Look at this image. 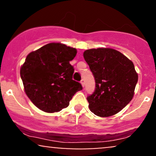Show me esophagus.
I'll use <instances>...</instances> for the list:
<instances>
[{
	"label": "esophagus",
	"mask_w": 156,
	"mask_h": 156,
	"mask_svg": "<svg viewBox=\"0 0 156 156\" xmlns=\"http://www.w3.org/2000/svg\"><path fill=\"white\" fill-rule=\"evenodd\" d=\"M80 83H81L82 87H84V85H85V80H84V79H82L80 80Z\"/></svg>",
	"instance_id": "obj_1"
}]
</instances>
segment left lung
Masks as SVG:
<instances>
[{
    "label": "left lung",
    "instance_id": "obj_1",
    "mask_svg": "<svg viewBox=\"0 0 156 156\" xmlns=\"http://www.w3.org/2000/svg\"><path fill=\"white\" fill-rule=\"evenodd\" d=\"M83 57L95 80V89L87 97L90 111L107 117L119 112L131 101L138 75L133 63L112 48L89 49Z\"/></svg>",
    "mask_w": 156,
    "mask_h": 156
}]
</instances>
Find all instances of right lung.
I'll return each mask as SVG.
<instances>
[{"mask_svg":"<svg viewBox=\"0 0 156 156\" xmlns=\"http://www.w3.org/2000/svg\"><path fill=\"white\" fill-rule=\"evenodd\" d=\"M76 53V48L49 43L27 55L20 77L27 96L40 110L60 112L82 90L81 84L73 80L74 68L69 64Z\"/></svg>","mask_w":156,"mask_h":156,"instance_id":"add662e5","label":"right lung"}]
</instances>
